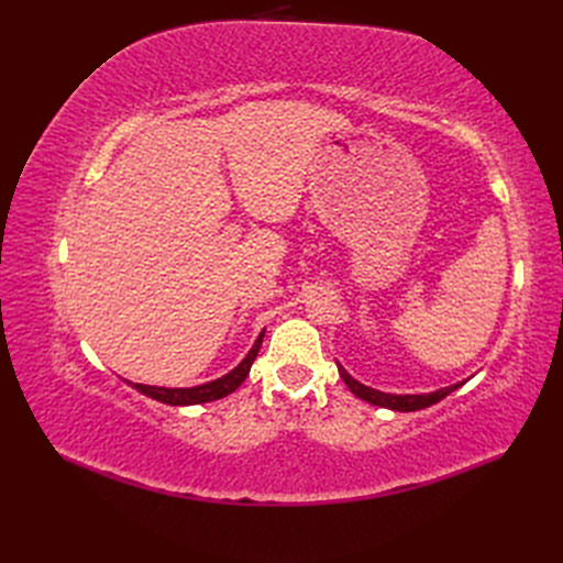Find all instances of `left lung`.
<instances>
[{
    "label": "left lung",
    "instance_id": "obj_1",
    "mask_svg": "<svg viewBox=\"0 0 563 563\" xmlns=\"http://www.w3.org/2000/svg\"><path fill=\"white\" fill-rule=\"evenodd\" d=\"M338 373L340 378L345 380V385L350 387V391L354 397H360L373 406H380V408H389V411H399V413H408V411H420V408H428L437 401H441L444 397H449L451 391H455L463 383H455V385H449V387H441V389H434V391H422V395H391V391H380V389H373L360 380H354L350 373L338 364Z\"/></svg>",
    "mask_w": 563,
    "mask_h": 563
}]
</instances>
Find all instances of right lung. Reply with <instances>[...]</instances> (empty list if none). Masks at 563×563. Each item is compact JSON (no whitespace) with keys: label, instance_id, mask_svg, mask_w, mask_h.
Masks as SVG:
<instances>
[{"label":"right lung","instance_id":"add662e5","mask_svg":"<svg viewBox=\"0 0 563 563\" xmlns=\"http://www.w3.org/2000/svg\"><path fill=\"white\" fill-rule=\"evenodd\" d=\"M263 335H265V329L261 331L258 338H255V343L244 360L236 364L230 373H225V376H220L211 383L195 385V387H157V385H143V383H131V380H126V383L133 389H139L141 395H145L150 399H157L168 406H192V404H207V401L223 399V397L232 395V391L240 387L244 383V378L249 376L251 364L255 362V356H258V350L263 345Z\"/></svg>","mask_w":563,"mask_h":563}]
</instances>
